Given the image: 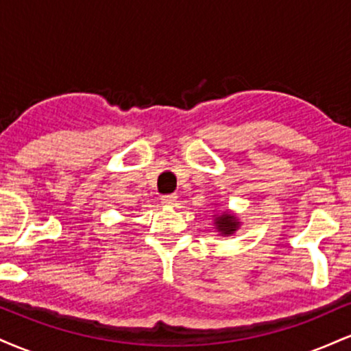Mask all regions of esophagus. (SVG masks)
Wrapping results in <instances>:
<instances>
[{"label": "esophagus", "instance_id": "esophagus-1", "mask_svg": "<svg viewBox=\"0 0 351 351\" xmlns=\"http://www.w3.org/2000/svg\"><path fill=\"white\" fill-rule=\"evenodd\" d=\"M162 204H163V206H175V204H176V196L175 195H165V196H162Z\"/></svg>", "mask_w": 351, "mask_h": 351}]
</instances>
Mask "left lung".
Listing matches in <instances>:
<instances>
[{
    "instance_id": "8db88e82",
    "label": "left lung",
    "mask_w": 351,
    "mask_h": 351,
    "mask_svg": "<svg viewBox=\"0 0 351 351\" xmlns=\"http://www.w3.org/2000/svg\"><path fill=\"white\" fill-rule=\"evenodd\" d=\"M215 224H216V229L221 232V234L231 236L234 234L237 228H239V219H237L234 215H231V213L226 211L223 213V215L216 216Z\"/></svg>"
}]
</instances>
